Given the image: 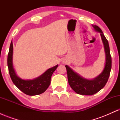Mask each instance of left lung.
Instances as JSON below:
<instances>
[{"label": "left lung", "instance_id": "1", "mask_svg": "<svg viewBox=\"0 0 120 120\" xmlns=\"http://www.w3.org/2000/svg\"><path fill=\"white\" fill-rule=\"evenodd\" d=\"M95 30L99 32L101 35L105 53V64L102 72L93 79L84 78L74 71L68 65H65L68 75V83L76 93L85 95H92L102 89L108 81L112 67V59L110 54L109 46L102 30L96 25H93Z\"/></svg>", "mask_w": 120, "mask_h": 120}]
</instances>
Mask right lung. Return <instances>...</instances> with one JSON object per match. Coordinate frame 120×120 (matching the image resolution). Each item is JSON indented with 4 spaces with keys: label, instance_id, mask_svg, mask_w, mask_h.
Instances as JSON below:
<instances>
[{
    "label": "right lung",
    "instance_id": "obj_1",
    "mask_svg": "<svg viewBox=\"0 0 120 120\" xmlns=\"http://www.w3.org/2000/svg\"><path fill=\"white\" fill-rule=\"evenodd\" d=\"M13 43H11L8 54L7 64L8 71L12 82L19 89L25 94L33 96L39 95L46 91L51 83V78L58 67V65L49 68L43 74L32 80H24L16 75L13 66Z\"/></svg>",
    "mask_w": 120,
    "mask_h": 120
}]
</instances>
